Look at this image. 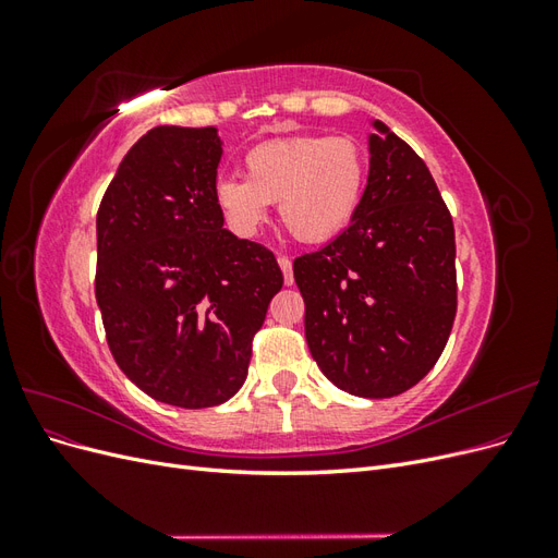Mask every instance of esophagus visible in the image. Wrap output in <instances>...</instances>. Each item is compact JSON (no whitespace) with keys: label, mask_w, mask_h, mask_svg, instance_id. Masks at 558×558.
Segmentation results:
<instances>
[{"label":"esophagus","mask_w":558,"mask_h":558,"mask_svg":"<svg viewBox=\"0 0 558 558\" xmlns=\"http://www.w3.org/2000/svg\"><path fill=\"white\" fill-rule=\"evenodd\" d=\"M277 260H279V267H281V272H283L286 286H293V263H291V258L279 256Z\"/></svg>","instance_id":"esophagus-1"}]
</instances>
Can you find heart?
I'll use <instances>...</instances> for the list:
<instances>
[{
    "label": "heart",
    "instance_id": "1",
    "mask_svg": "<svg viewBox=\"0 0 558 558\" xmlns=\"http://www.w3.org/2000/svg\"><path fill=\"white\" fill-rule=\"evenodd\" d=\"M365 156L351 137L291 134L246 150L244 177H221L214 202L240 238L256 234L279 202L283 226L300 242H328L356 214Z\"/></svg>",
    "mask_w": 558,
    "mask_h": 558
}]
</instances>
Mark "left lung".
Masks as SVG:
<instances>
[{
	"label": "left lung",
	"mask_w": 558,
	"mask_h": 558,
	"mask_svg": "<svg viewBox=\"0 0 558 558\" xmlns=\"http://www.w3.org/2000/svg\"><path fill=\"white\" fill-rule=\"evenodd\" d=\"M351 226L295 258L316 365L359 398L400 396L440 359L456 316L453 223L426 162L373 121Z\"/></svg>",
	"instance_id": "obj_1"
}]
</instances>
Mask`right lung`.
<instances>
[{"label":"right lung","mask_w":558,"mask_h":558,"mask_svg":"<svg viewBox=\"0 0 558 558\" xmlns=\"http://www.w3.org/2000/svg\"><path fill=\"white\" fill-rule=\"evenodd\" d=\"M221 146L216 128L148 130L97 211L95 298L113 359L146 396L185 410L240 391L283 286L272 251L223 228Z\"/></svg>","instance_id":"1"}]
</instances>
